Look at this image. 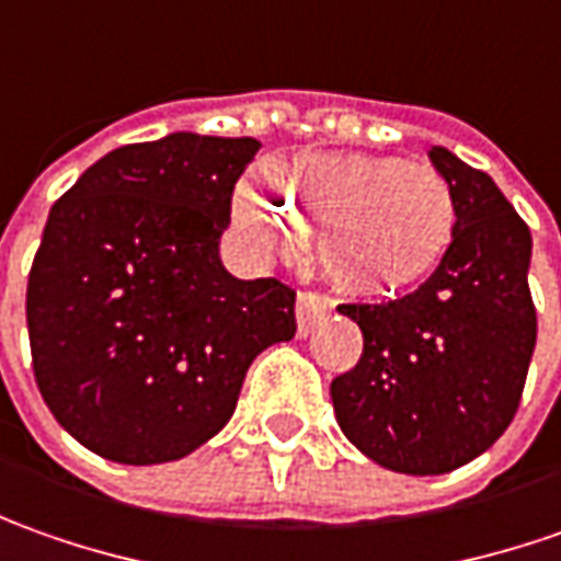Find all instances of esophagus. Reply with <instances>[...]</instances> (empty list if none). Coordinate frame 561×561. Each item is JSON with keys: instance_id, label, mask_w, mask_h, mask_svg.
Masks as SVG:
<instances>
[{"instance_id": "esophagus-1", "label": "esophagus", "mask_w": 561, "mask_h": 561, "mask_svg": "<svg viewBox=\"0 0 561 561\" xmlns=\"http://www.w3.org/2000/svg\"><path fill=\"white\" fill-rule=\"evenodd\" d=\"M335 307V300L329 295H319V291H300L298 295V335H307L313 329L322 313H329Z\"/></svg>"}]
</instances>
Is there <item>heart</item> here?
<instances>
[{"label": "heart", "instance_id": "b5f03b06", "mask_svg": "<svg viewBox=\"0 0 561 561\" xmlns=\"http://www.w3.org/2000/svg\"><path fill=\"white\" fill-rule=\"evenodd\" d=\"M270 188L242 185L236 222L263 248H288L319 226L332 282L391 298L435 273L456 232V198L432 164L359 151H307L270 170Z\"/></svg>", "mask_w": 561, "mask_h": 561}]
</instances>
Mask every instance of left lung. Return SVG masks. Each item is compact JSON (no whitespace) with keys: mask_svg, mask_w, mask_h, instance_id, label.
<instances>
[{"mask_svg":"<svg viewBox=\"0 0 561 561\" xmlns=\"http://www.w3.org/2000/svg\"><path fill=\"white\" fill-rule=\"evenodd\" d=\"M456 198L447 257L415 291L341 304L363 332L359 363L332 381L344 437L403 474L472 462L510 428L537 341L531 229L488 173L435 146Z\"/></svg>","mask_w":561,"mask_h":561,"instance_id":"obj_1","label":"left lung"}]
</instances>
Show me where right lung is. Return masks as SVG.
Listing matches in <instances>:
<instances>
[{
    "label": "right lung",
    "instance_id": "add662e5",
    "mask_svg": "<svg viewBox=\"0 0 561 561\" xmlns=\"http://www.w3.org/2000/svg\"><path fill=\"white\" fill-rule=\"evenodd\" d=\"M257 148L170 133L107 151L51 204L27 279L33 376L92 454L183 459L232 419L254 357L295 339V288L220 261Z\"/></svg>",
    "mask_w": 561,
    "mask_h": 561
}]
</instances>
